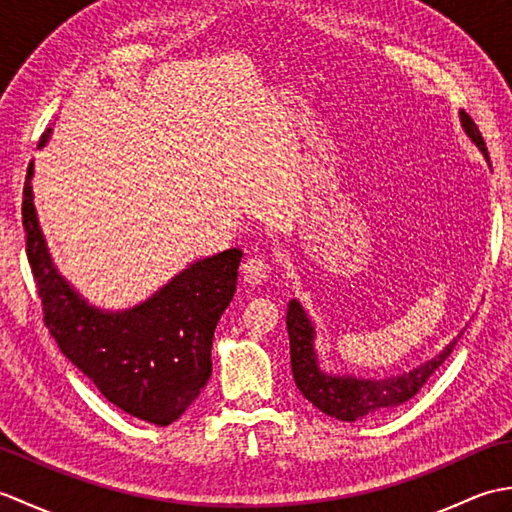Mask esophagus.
Instances as JSON below:
<instances>
[{
	"label": "esophagus",
	"instance_id": "34e87169",
	"mask_svg": "<svg viewBox=\"0 0 512 512\" xmlns=\"http://www.w3.org/2000/svg\"><path fill=\"white\" fill-rule=\"evenodd\" d=\"M268 275H270V264L262 257H250L242 264V277L250 286L264 284Z\"/></svg>",
	"mask_w": 512,
	"mask_h": 512
}]
</instances>
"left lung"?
I'll return each instance as SVG.
<instances>
[{"label": "left lung", "instance_id": "obj_1", "mask_svg": "<svg viewBox=\"0 0 512 512\" xmlns=\"http://www.w3.org/2000/svg\"><path fill=\"white\" fill-rule=\"evenodd\" d=\"M460 123L464 134L482 151L486 162H491L484 138L480 134V129L473 123V118L466 112H460ZM286 325L290 336V365L297 389L319 411L343 422L378 416V413L391 411L394 407L402 405V402L416 396L424 387V383L431 378V374L447 361L455 343H458L462 336L460 332L458 339H453L436 358L422 363L420 367H413L411 372H402L389 378H356L323 372V367L319 365L317 350H314V336H317V332H314V323L297 299H292L288 303Z\"/></svg>", "mask_w": 512, "mask_h": 512}]
</instances>
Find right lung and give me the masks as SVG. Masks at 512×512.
I'll list each match as a JSON object with an SVG mask.
<instances>
[{
  "mask_svg": "<svg viewBox=\"0 0 512 512\" xmlns=\"http://www.w3.org/2000/svg\"><path fill=\"white\" fill-rule=\"evenodd\" d=\"M50 129L39 147L48 143ZM32 162L24 187L26 253L43 303V321L63 356L129 416L167 427L200 396L211 376L213 332L235 295L242 250L189 264L138 306H90L48 253L32 204Z\"/></svg>",
  "mask_w": 512,
  "mask_h": 512,
  "instance_id": "1",
  "label": "right lung"
}]
</instances>
